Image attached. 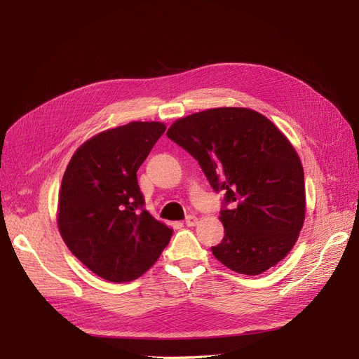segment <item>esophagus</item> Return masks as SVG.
I'll use <instances>...</instances> for the list:
<instances>
[{
    "mask_svg": "<svg viewBox=\"0 0 359 359\" xmlns=\"http://www.w3.org/2000/svg\"><path fill=\"white\" fill-rule=\"evenodd\" d=\"M198 223V217L196 215H187L186 217V224L187 226H194Z\"/></svg>",
    "mask_w": 359,
    "mask_h": 359,
    "instance_id": "esophagus-1",
    "label": "esophagus"
}]
</instances>
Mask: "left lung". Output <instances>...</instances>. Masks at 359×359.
<instances>
[{
  "mask_svg": "<svg viewBox=\"0 0 359 359\" xmlns=\"http://www.w3.org/2000/svg\"><path fill=\"white\" fill-rule=\"evenodd\" d=\"M166 135L232 203L220 211L224 238L212 255L245 276L283 260L306 219V184L298 153L276 124L247 107H215L177 119Z\"/></svg>",
  "mask_w": 359,
  "mask_h": 359,
  "instance_id": "obj_1",
  "label": "left lung"
}]
</instances>
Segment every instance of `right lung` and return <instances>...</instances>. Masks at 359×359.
Masks as SVG:
<instances>
[{
  "label": "right lung",
  "mask_w": 359,
  "mask_h": 359,
  "mask_svg": "<svg viewBox=\"0 0 359 359\" xmlns=\"http://www.w3.org/2000/svg\"><path fill=\"white\" fill-rule=\"evenodd\" d=\"M166 126L133 121L83 142L64 172L57 222L64 243L99 277L127 283L156 264L172 229L144 210L136 172Z\"/></svg>",
  "instance_id": "add662e5"
}]
</instances>
